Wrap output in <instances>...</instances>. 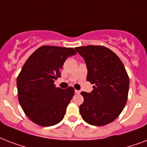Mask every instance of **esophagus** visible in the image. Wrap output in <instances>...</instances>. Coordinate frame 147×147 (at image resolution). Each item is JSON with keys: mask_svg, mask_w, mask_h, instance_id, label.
<instances>
[{"mask_svg": "<svg viewBox=\"0 0 147 147\" xmlns=\"http://www.w3.org/2000/svg\"><path fill=\"white\" fill-rule=\"evenodd\" d=\"M75 92H76V94H80V91H78V90H76V91H75Z\"/></svg>", "mask_w": 147, "mask_h": 147, "instance_id": "34e87169", "label": "esophagus"}]
</instances>
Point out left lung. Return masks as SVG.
Listing matches in <instances>:
<instances>
[{
	"instance_id": "obj_1",
	"label": "left lung",
	"mask_w": 147,
	"mask_h": 147,
	"mask_svg": "<svg viewBox=\"0 0 147 147\" xmlns=\"http://www.w3.org/2000/svg\"><path fill=\"white\" fill-rule=\"evenodd\" d=\"M85 59L87 80L94 84L91 93L82 92V117L94 126L111 123L120 115L127 100L129 77L120 58L103 46L76 47Z\"/></svg>"
}]
</instances>
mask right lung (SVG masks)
I'll use <instances>...</instances> for the list:
<instances>
[{"label": "right lung", "instance_id": "right-lung-1", "mask_svg": "<svg viewBox=\"0 0 147 147\" xmlns=\"http://www.w3.org/2000/svg\"><path fill=\"white\" fill-rule=\"evenodd\" d=\"M76 54L73 48L42 46L24 63L17 78L18 100L33 123L49 127L63 119L75 90L56 88L54 82L67 58Z\"/></svg>", "mask_w": 147, "mask_h": 147}]
</instances>
